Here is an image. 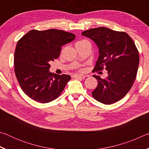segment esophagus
Wrapping results in <instances>:
<instances>
[{"mask_svg": "<svg viewBox=\"0 0 149 149\" xmlns=\"http://www.w3.org/2000/svg\"><path fill=\"white\" fill-rule=\"evenodd\" d=\"M73 78H78V79H85V77H86L84 75H81V74H75L73 75L72 76Z\"/></svg>", "mask_w": 149, "mask_h": 149, "instance_id": "obj_1", "label": "esophagus"}]
</instances>
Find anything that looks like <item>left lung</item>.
Returning a JSON list of instances; mask_svg holds the SVG:
<instances>
[{"label": "left lung", "mask_w": 149, "mask_h": 149, "mask_svg": "<svg viewBox=\"0 0 149 149\" xmlns=\"http://www.w3.org/2000/svg\"><path fill=\"white\" fill-rule=\"evenodd\" d=\"M81 35L93 40L99 48L94 70L105 68L108 72L105 79L93 75L98 85L93 97L104 104L121 100L131 89L137 75L139 56L134 42L126 33L104 27L86 30Z\"/></svg>", "instance_id": "left-lung-1"}]
</instances>
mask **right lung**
<instances>
[{
  "instance_id": "1",
  "label": "right lung",
  "mask_w": 149,
  "mask_h": 149,
  "mask_svg": "<svg viewBox=\"0 0 149 149\" xmlns=\"http://www.w3.org/2000/svg\"><path fill=\"white\" fill-rule=\"evenodd\" d=\"M75 35L55 29L31 30L17 42L14 52L15 74L22 89L31 99L47 103L61 94L69 75L49 71V63L59 57L61 47Z\"/></svg>"
}]
</instances>
